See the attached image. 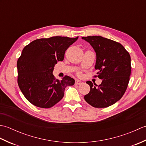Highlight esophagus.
<instances>
[{
    "mask_svg": "<svg viewBox=\"0 0 146 146\" xmlns=\"http://www.w3.org/2000/svg\"><path fill=\"white\" fill-rule=\"evenodd\" d=\"M82 82L80 81V80H76V81H75V84L76 85H80V84H82Z\"/></svg>",
    "mask_w": 146,
    "mask_h": 146,
    "instance_id": "1",
    "label": "esophagus"
}]
</instances>
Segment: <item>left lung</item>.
Wrapping results in <instances>:
<instances>
[{
    "label": "left lung",
    "instance_id": "left-lung-1",
    "mask_svg": "<svg viewBox=\"0 0 146 146\" xmlns=\"http://www.w3.org/2000/svg\"><path fill=\"white\" fill-rule=\"evenodd\" d=\"M89 42L96 52L95 68L98 70L100 85L93 84L85 95V101L95 108H105L116 103L122 97L127 88L131 73V56L119 42L99 36L82 37Z\"/></svg>",
    "mask_w": 146,
    "mask_h": 146
}]
</instances>
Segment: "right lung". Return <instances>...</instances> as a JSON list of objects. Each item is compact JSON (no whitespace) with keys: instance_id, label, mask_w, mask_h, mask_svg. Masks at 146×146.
<instances>
[{"instance_id":"right-lung-1","label":"right lung","mask_w":146,"mask_h":146,"mask_svg":"<svg viewBox=\"0 0 146 146\" xmlns=\"http://www.w3.org/2000/svg\"><path fill=\"white\" fill-rule=\"evenodd\" d=\"M78 38L54 36L38 39L24 47L17 62V83L30 103L40 108H51L63 98L66 86L75 84V80L68 76L61 80L56 79L52 71Z\"/></svg>"}]
</instances>
